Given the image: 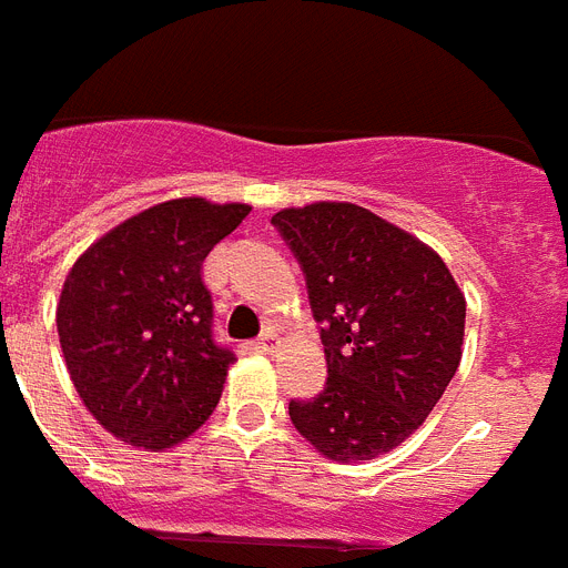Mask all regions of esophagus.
I'll return each mask as SVG.
<instances>
[{
  "label": "esophagus",
  "mask_w": 568,
  "mask_h": 568,
  "mask_svg": "<svg viewBox=\"0 0 568 568\" xmlns=\"http://www.w3.org/2000/svg\"><path fill=\"white\" fill-rule=\"evenodd\" d=\"M252 351H257V354H270V351H275V336L264 334L261 339L252 342Z\"/></svg>",
  "instance_id": "obj_1"
}]
</instances>
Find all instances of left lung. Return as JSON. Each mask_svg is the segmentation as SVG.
<instances>
[{
  "label": "left lung",
  "instance_id": "1",
  "mask_svg": "<svg viewBox=\"0 0 568 568\" xmlns=\"http://www.w3.org/2000/svg\"><path fill=\"white\" fill-rule=\"evenodd\" d=\"M307 281L327 383L290 400L298 433L334 462H368L403 444L462 363L464 293L426 243L354 203L273 217Z\"/></svg>",
  "mask_w": 568,
  "mask_h": 568
}]
</instances>
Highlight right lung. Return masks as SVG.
Returning a JSON list of instances; mask_svg holds the SVG:
<instances>
[{"mask_svg": "<svg viewBox=\"0 0 568 568\" xmlns=\"http://www.w3.org/2000/svg\"><path fill=\"white\" fill-rule=\"evenodd\" d=\"M168 200L124 220L65 275L58 334L83 406L115 438L168 449L209 420L232 348L214 339L203 261L250 214Z\"/></svg>", "mask_w": 568, "mask_h": 568, "instance_id": "right-lung-1", "label": "right lung"}]
</instances>
